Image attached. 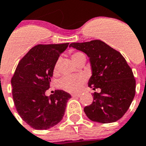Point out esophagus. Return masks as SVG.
<instances>
[{"label": "esophagus", "mask_w": 146, "mask_h": 146, "mask_svg": "<svg viewBox=\"0 0 146 146\" xmlns=\"http://www.w3.org/2000/svg\"><path fill=\"white\" fill-rule=\"evenodd\" d=\"M71 96H73V97H79V96H81L80 94H72Z\"/></svg>", "instance_id": "34e87169"}]
</instances>
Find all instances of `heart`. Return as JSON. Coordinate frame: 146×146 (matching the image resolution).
<instances>
[{
    "label": "heart",
    "mask_w": 146,
    "mask_h": 146,
    "mask_svg": "<svg viewBox=\"0 0 146 146\" xmlns=\"http://www.w3.org/2000/svg\"><path fill=\"white\" fill-rule=\"evenodd\" d=\"M85 57L82 52H76L71 55V58L76 64L82 58ZM58 60L53 67V73H56L58 70ZM85 82V78L83 76H66L60 79L59 86L66 91L73 93L79 91Z\"/></svg>",
    "instance_id": "obj_1"
}]
</instances>
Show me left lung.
<instances>
[{"label":"left lung","instance_id":"1","mask_svg":"<svg viewBox=\"0 0 146 146\" xmlns=\"http://www.w3.org/2000/svg\"><path fill=\"white\" fill-rule=\"evenodd\" d=\"M70 46L90 58L92 76L88 86L95 92L91 105L84 111L90 120L100 123L116 122L123 117L135 96L136 80L131 68L117 50L100 40L72 43Z\"/></svg>","mask_w":146,"mask_h":146}]
</instances>
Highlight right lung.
Returning <instances> with one entry per match:
<instances>
[{"label": "right lung", "mask_w": 146, "mask_h": 146, "mask_svg": "<svg viewBox=\"0 0 146 146\" xmlns=\"http://www.w3.org/2000/svg\"><path fill=\"white\" fill-rule=\"evenodd\" d=\"M69 43L38 44L21 59L11 79L15 106L22 119L36 130H46L62 120L68 93L57 90L50 96L53 67Z\"/></svg>", "instance_id": "add662e5"}]
</instances>
